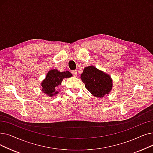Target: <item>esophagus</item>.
<instances>
[{
    "mask_svg": "<svg viewBox=\"0 0 153 153\" xmlns=\"http://www.w3.org/2000/svg\"><path fill=\"white\" fill-rule=\"evenodd\" d=\"M72 74H73V76H74V77H76L77 75V71H76V70L72 71Z\"/></svg>",
    "mask_w": 153,
    "mask_h": 153,
    "instance_id": "obj_1",
    "label": "esophagus"
}]
</instances>
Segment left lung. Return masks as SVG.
I'll list each match as a JSON object with an SVG mask.
<instances>
[{
  "mask_svg": "<svg viewBox=\"0 0 153 153\" xmlns=\"http://www.w3.org/2000/svg\"><path fill=\"white\" fill-rule=\"evenodd\" d=\"M85 87L94 97L101 98L108 94L112 89V80L111 76L94 65H89L84 69L81 74Z\"/></svg>",
  "mask_w": 153,
  "mask_h": 153,
  "instance_id": "obj_1",
  "label": "left lung"
}]
</instances>
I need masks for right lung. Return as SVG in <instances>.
<instances>
[{"label":"right lung","instance_id":"right-lung-1","mask_svg":"<svg viewBox=\"0 0 153 153\" xmlns=\"http://www.w3.org/2000/svg\"><path fill=\"white\" fill-rule=\"evenodd\" d=\"M72 76V74L68 71L60 72L56 69H51L41 84L42 91L49 97L54 96L59 94L57 88L61 84L63 79Z\"/></svg>","mask_w":153,"mask_h":153}]
</instances>
